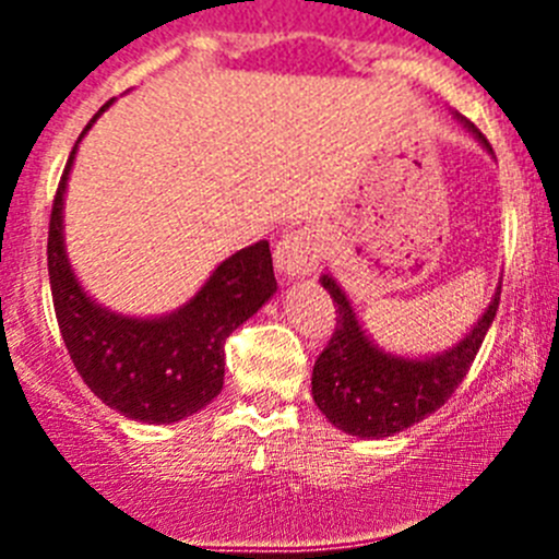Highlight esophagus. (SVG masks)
<instances>
[{"instance_id":"34e87169","label":"esophagus","mask_w":559,"mask_h":559,"mask_svg":"<svg viewBox=\"0 0 559 559\" xmlns=\"http://www.w3.org/2000/svg\"><path fill=\"white\" fill-rule=\"evenodd\" d=\"M319 263V243L310 229H294L280 237L274 249V265L283 280H299Z\"/></svg>"}]
</instances>
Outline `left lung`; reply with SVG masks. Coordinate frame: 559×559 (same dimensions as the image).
Segmentation results:
<instances>
[{"instance_id": "1", "label": "left lung", "mask_w": 559, "mask_h": 559, "mask_svg": "<svg viewBox=\"0 0 559 559\" xmlns=\"http://www.w3.org/2000/svg\"><path fill=\"white\" fill-rule=\"evenodd\" d=\"M456 120L476 136L484 151L492 153L490 142L484 140V133L471 120L459 114ZM319 283L338 305L335 310L338 319H335L333 338L316 358L313 380H310L313 403L338 431L360 439L394 437L419 419H426L439 406H445V400L456 392L471 369L501 299V283H498L487 310L478 316V322L462 341L437 355L408 358V355L389 353L369 338L367 330L360 328L353 302L335 283L333 274H322Z\"/></svg>"}]
</instances>
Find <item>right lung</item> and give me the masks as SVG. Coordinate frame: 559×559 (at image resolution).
Returning <instances> with one entry per match:
<instances>
[{"instance_id":"right-lung-1","label":"right lung","mask_w":559,"mask_h":559,"mask_svg":"<svg viewBox=\"0 0 559 559\" xmlns=\"http://www.w3.org/2000/svg\"><path fill=\"white\" fill-rule=\"evenodd\" d=\"M111 103L83 128L58 185L47 240L52 305L83 383L122 417L170 426L221 394L226 338L276 294L274 263L269 240L246 246L226 257L195 296L165 316H126L92 299L69 263L63 199L78 145Z\"/></svg>"}]
</instances>
